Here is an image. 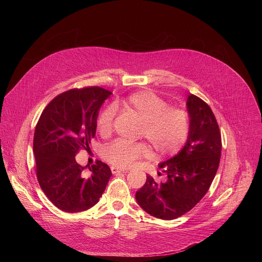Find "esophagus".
Segmentation results:
<instances>
[{"mask_svg": "<svg viewBox=\"0 0 262 262\" xmlns=\"http://www.w3.org/2000/svg\"><path fill=\"white\" fill-rule=\"evenodd\" d=\"M111 171L113 174H117V173H120V172H125L124 169H121V168H117V167H111Z\"/></svg>", "mask_w": 262, "mask_h": 262, "instance_id": "esophagus-1", "label": "esophagus"}]
</instances>
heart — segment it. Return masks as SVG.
<instances>
[{
    "mask_svg": "<svg viewBox=\"0 0 262 262\" xmlns=\"http://www.w3.org/2000/svg\"><path fill=\"white\" fill-rule=\"evenodd\" d=\"M121 105L141 121V137L150 143L160 156H172L180 151L188 140L190 119L184 111L169 107L168 103L150 91H139L122 100ZM116 110L106 106L97 117L96 126L101 136H107L113 128ZM150 155L149 148L141 143L128 144L115 141L105 146L102 158L111 165L125 168L136 160Z\"/></svg>",
    "mask_w": 262,
    "mask_h": 262,
    "instance_id": "1",
    "label": "heart"
}]
</instances>
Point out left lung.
<instances>
[{"instance_id":"left-lung-1","label":"left lung","mask_w":262,"mask_h":262,"mask_svg":"<svg viewBox=\"0 0 262 262\" xmlns=\"http://www.w3.org/2000/svg\"><path fill=\"white\" fill-rule=\"evenodd\" d=\"M186 110L190 118L188 140L177 155L159 165L167 174L166 181L157 182L147 175L145 184L136 193L138 204L162 220H174L190 211L207 193L220 164L221 134L211 108L191 94Z\"/></svg>"}]
</instances>
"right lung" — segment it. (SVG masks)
Here are the masks:
<instances>
[{"label":"right lung","instance_id":"right-lung-1","mask_svg":"<svg viewBox=\"0 0 262 262\" xmlns=\"http://www.w3.org/2000/svg\"><path fill=\"white\" fill-rule=\"evenodd\" d=\"M111 94L100 87L68 90L47 105L37 122L33 141L37 179L50 201L63 211L94 206L112 176L100 161L89 167L88 174L76 161L81 148L90 149L99 108Z\"/></svg>","mask_w":262,"mask_h":262}]
</instances>
